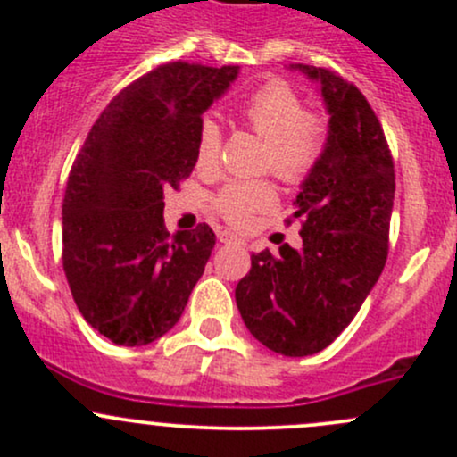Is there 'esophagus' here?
Segmentation results:
<instances>
[{
	"mask_svg": "<svg viewBox=\"0 0 457 457\" xmlns=\"http://www.w3.org/2000/svg\"><path fill=\"white\" fill-rule=\"evenodd\" d=\"M219 241L225 243V245H232V243H234V245H241L243 238L237 237V234H234V232H228V229H223V232L219 234Z\"/></svg>",
	"mask_w": 457,
	"mask_h": 457,
	"instance_id": "esophagus-1",
	"label": "esophagus"
}]
</instances>
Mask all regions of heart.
Returning a JSON list of instances; mask_svg holds the SVG:
<instances>
[{"label":"heart","instance_id":"1","mask_svg":"<svg viewBox=\"0 0 457 457\" xmlns=\"http://www.w3.org/2000/svg\"><path fill=\"white\" fill-rule=\"evenodd\" d=\"M241 117L258 137L267 141L262 170H274L283 181L298 183L314 170L327 143V123L320 114L305 112L301 95L285 81H267L241 105ZM220 128L203 121L196 135V165L212 170L219 165ZM276 190L270 181L228 183L214 196V207L229 225L250 223L252 214L274 205Z\"/></svg>","mask_w":457,"mask_h":457}]
</instances>
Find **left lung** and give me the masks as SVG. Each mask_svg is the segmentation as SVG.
<instances>
[{
  "label": "left lung",
  "instance_id": "8db88e82",
  "mask_svg": "<svg viewBox=\"0 0 457 457\" xmlns=\"http://www.w3.org/2000/svg\"><path fill=\"white\" fill-rule=\"evenodd\" d=\"M292 68L320 84L329 112L325 150L294 201L303 247L285 243L278 254H252L250 274L237 285V305L258 343L298 358L329 347L380 278L395 174L365 95L327 68Z\"/></svg>",
  "mask_w": 457,
  "mask_h": 457
}]
</instances>
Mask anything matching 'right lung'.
I'll return each mask as SVG.
<instances>
[{"instance_id": "add662e5", "label": "right lung", "mask_w": 457, "mask_h": 457, "mask_svg": "<svg viewBox=\"0 0 457 457\" xmlns=\"http://www.w3.org/2000/svg\"><path fill=\"white\" fill-rule=\"evenodd\" d=\"M238 66L172 62L123 87L72 163L62 261L92 329L121 347L168 334L214 250L210 225L170 234L163 190L192 174L203 112Z\"/></svg>"}]
</instances>
